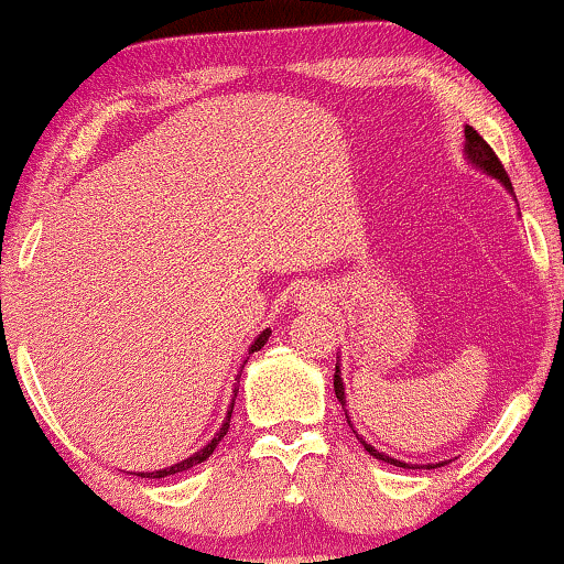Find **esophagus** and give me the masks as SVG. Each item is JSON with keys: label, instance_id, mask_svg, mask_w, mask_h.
Returning <instances> with one entry per match:
<instances>
[{"label": "esophagus", "instance_id": "34e87169", "mask_svg": "<svg viewBox=\"0 0 564 564\" xmlns=\"http://www.w3.org/2000/svg\"><path fill=\"white\" fill-rule=\"evenodd\" d=\"M328 303L326 292H321L318 288H305L303 292L297 295V307L300 311H323Z\"/></svg>", "mask_w": 564, "mask_h": 564}]
</instances>
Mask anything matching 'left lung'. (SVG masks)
<instances>
[{"mask_svg":"<svg viewBox=\"0 0 564 564\" xmlns=\"http://www.w3.org/2000/svg\"><path fill=\"white\" fill-rule=\"evenodd\" d=\"M465 159L469 161V164H473L475 169H480L482 174H488V176H492V180H498L500 184H503V187L508 189V195H513V187H511V180H508V174H506V169L500 166V161H498V156L496 153H492V149L488 143L482 141V135L477 133L475 128H469V126H465ZM516 197V195H513ZM338 361L341 359H336V375H334V390H336V398H338V403H341V408L346 411V392H344V377H341V365H338ZM346 421H349V413H346ZM349 426H351V431L354 434H357V438L361 444H365V449L372 454L375 459H382V462H390V465H395V467H415L419 469V465H408V462H403V459H395V457H390V454H384V452H380V449H375L372 444H367L365 438L359 436V431L354 429V423L349 421ZM442 465H446V459L444 462H438V465H423V469H434V467H442Z\"/></svg>","mask_w":564,"mask_h":564,"instance_id":"8db88e82","label":"left lung"}]
</instances>
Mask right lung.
<instances>
[{"label": "right lung", "mask_w": 564, "mask_h": 564, "mask_svg": "<svg viewBox=\"0 0 564 564\" xmlns=\"http://www.w3.org/2000/svg\"><path fill=\"white\" fill-rule=\"evenodd\" d=\"M269 334H272V330L269 328H264L261 330V334L253 338L251 341V346H249V354H253V351H259L261 346H264L267 341H269ZM249 359V357H246ZM246 365V361H243ZM243 365H241V372H243ZM241 372L236 375V382H234V398H230V405H228V411H226V419H223V423H220V429L215 431V436L210 438V442H207L203 449H197L195 454H189L187 459H182V462H176V465H172V467H164V469H156V473H138V477H169V475H176V473H184V469H189V467H195V465H199V462H205L207 457H210V454L215 452V446L220 444V438L228 434V426H230V413H234V403H236V395H238V380H241ZM130 475H135V473H130Z\"/></svg>", "instance_id": "1"}]
</instances>
